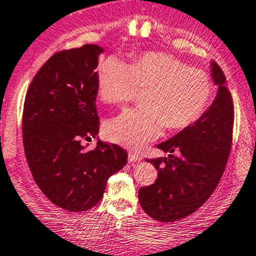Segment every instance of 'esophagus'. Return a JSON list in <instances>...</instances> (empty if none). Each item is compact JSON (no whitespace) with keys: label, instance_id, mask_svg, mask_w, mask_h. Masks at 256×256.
<instances>
[{"label":"esophagus","instance_id":"1","mask_svg":"<svg viewBox=\"0 0 256 256\" xmlns=\"http://www.w3.org/2000/svg\"><path fill=\"white\" fill-rule=\"evenodd\" d=\"M141 160V155L136 151L131 150L128 151V162H136V161H140Z\"/></svg>","mask_w":256,"mask_h":256}]
</instances>
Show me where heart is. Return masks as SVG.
<instances>
[{"mask_svg":"<svg viewBox=\"0 0 256 256\" xmlns=\"http://www.w3.org/2000/svg\"><path fill=\"white\" fill-rule=\"evenodd\" d=\"M138 88H148L146 105L128 110L105 125L108 140L128 148H141L171 130L185 128L202 118L212 96V81L205 71L164 52H146L131 65L111 56L98 68L101 100L124 105Z\"/></svg>","mask_w":256,"mask_h":256,"instance_id":"b5f03b06","label":"heart"}]
</instances>
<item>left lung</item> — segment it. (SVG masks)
<instances>
[{
  "label": "left lung",
  "instance_id": "left-lung-1",
  "mask_svg": "<svg viewBox=\"0 0 256 256\" xmlns=\"http://www.w3.org/2000/svg\"><path fill=\"white\" fill-rule=\"evenodd\" d=\"M212 78L218 94L210 108L192 125L158 144L168 158L148 160L158 178L138 190V202L152 219L172 222L196 212L214 192L232 150L234 104L224 72L212 62ZM178 150L179 155L173 152Z\"/></svg>",
  "mask_w": 256,
  "mask_h": 256
}]
</instances>
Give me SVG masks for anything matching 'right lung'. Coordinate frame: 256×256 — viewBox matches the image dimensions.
I'll return each instance as SVG.
<instances>
[{
  "instance_id": "right-lung-1",
  "label": "right lung",
  "mask_w": 256,
  "mask_h": 256,
  "mask_svg": "<svg viewBox=\"0 0 256 256\" xmlns=\"http://www.w3.org/2000/svg\"><path fill=\"white\" fill-rule=\"evenodd\" d=\"M98 44H84L50 57L32 80L24 105L22 138L34 182L47 199L68 212H85L101 200L106 182L126 165L128 152L98 140L96 110Z\"/></svg>"
}]
</instances>
